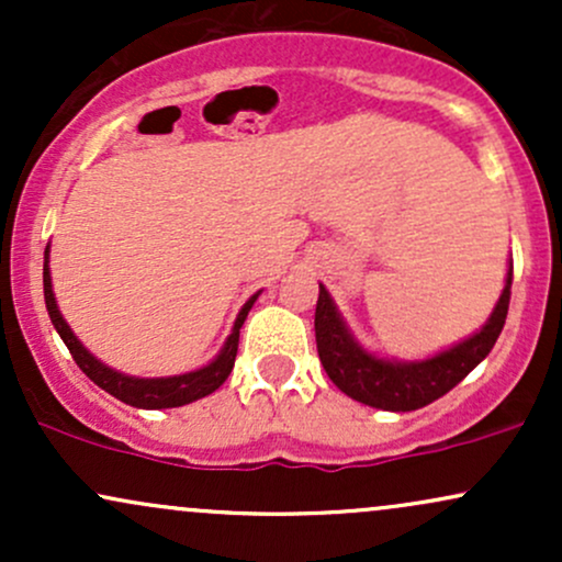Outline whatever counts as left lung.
<instances>
[{"label": "left lung", "instance_id": "obj_1", "mask_svg": "<svg viewBox=\"0 0 562 562\" xmlns=\"http://www.w3.org/2000/svg\"><path fill=\"white\" fill-rule=\"evenodd\" d=\"M509 285H513V261H509L505 288L486 325L460 344L443 348L428 359L398 362V359L378 357L353 338L344 314L335 306L333 295L319 282L317 312H314V333H317L319 362L327 378L353 402L385 412H412L436 402L449 393L488 357L507 319Z\"/></svg>", "mask_w": 562, "mask_h": 562}]
</instances>
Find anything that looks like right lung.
I'll use <instances>...</instances> for the list:
<instances>
[{
	"label": "right lung",
	"mask_w": 562,
	"mask_h": 562,
	"mask_svg": "<svg viewBox=\"0 0 562 562\" xmlns=\"http://www.w3.org/2000/svg\"><path fill=\"white\" fill-rule=\"evenodd\" d=\"M259 293L250 295V299L245 301L240 314H237L235 325H232V333L227 335V340H224L222 351H218L205 367H200V370H192V372H182V375H169V378L126 375V372L113 370V367L102 364L94 353H89L81 340L76 338L74 330H70L68 322L63 319L53 293V277H49V245L44 248V303H47L49 319H53L57 335H60L63 344L68 346L70 357H74L76 364L81 367L83 375L92 380V383L100 385L102 391H108L111 396L119 398V402L137 406V409H171V406L192 404L198 402V398L214 393L218 385L229 378L232 367H235L240 327L245 317H248L250 306H254L256 299H259Z\"/></svg>",
	"instance_id": "add662e5"
}]
</instances>
